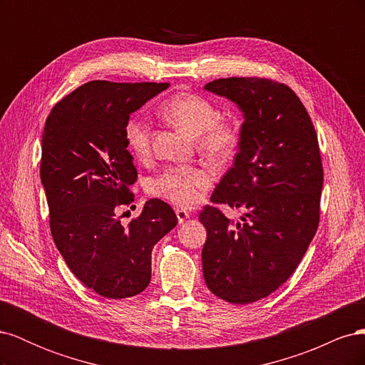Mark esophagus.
I'll use <instances>...</instances> for the list:
<instances>
[{
    "label": "esophagus",
    "mask_w": 365,
    "mask_h": 365,
    "mask_svg": "<svg viewBox=\"0 0 365 365\" xmlns=\"http://www.w3.org/2000/svg\"><path fill=\"white\" fill-rule=\"evenodd\" d=\"M175 213H176V217H178L180 224H182L187 217H190V213L185 212V210H181V208H176Z\"/></svg>",
    "instance_id": "obj_1"
}]
</instances>
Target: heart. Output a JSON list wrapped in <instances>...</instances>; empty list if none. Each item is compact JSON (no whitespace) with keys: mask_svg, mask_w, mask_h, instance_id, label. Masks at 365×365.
<instances>
[{"mask_svg":"<svg viewBox=\"0 0 365 365\" xmlns=\"http://www.w3.org/2000/svg\"><path fill=\"white\" fill-rule=\"evenodd\" d=\"M160 115L190 137H196L202 155L213 161H222L235 152L239 130L233 120L217 118L216 106L207 98L181 93L170 97L160 108ZM125 138L129 150L138 158L150 152L152 128L149 120L137 114L128 120ZM212 176L195 165H170L150 181V193L184 208L200 202Z\"/></svg>","mask_w":365,"mask_h":365,"instance_id":"1","label":"heart"}]
</instances>
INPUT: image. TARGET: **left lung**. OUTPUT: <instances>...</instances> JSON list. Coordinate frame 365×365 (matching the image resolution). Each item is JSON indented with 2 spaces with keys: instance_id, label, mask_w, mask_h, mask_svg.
<instances>
[{
  "instance_id": "left-lung-1",
  "label": "left lung",
  "mask_w": 365,
  "mask_h": 365,
  "mask_svg": "<svg viewBox=\"0 0 365 365\" xmlns=\"http://www.w3.org/2000/svg\"><path fill=\"white\" fill-rule=\"evenodd\" d=\"M204 90L228 98L244 117L233 168L212 201L245 212L233 225L216 207H204V280L216 297L247 304L291 277L317 233L323 189L318 138L300 98L283 83L227 77Z\"/></svg>"
}]
</instances>
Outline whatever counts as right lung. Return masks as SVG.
Masks as SVG:
<instances>
[{
  "mask_svg": "<svg viewBox=\"0 0 365 365\" xmlns=\"http://www.w3.org/2000/svg\"><path fill=\"white\" fill-rule=\"evenodd\" d=\"M169 83L88 82L56 103L42 134L41 182L50 228L65 263L86 288L106 298L148 288L152 248L178 219L149 200L128 228L115 208L130 204L137 180L125 138L129 115Z\"/></svg>",
  "mask_w": 365,
  "mask_h": 365,
  "instance_id": "obj_1",
  "label": "right lung"
}]
</instances>
